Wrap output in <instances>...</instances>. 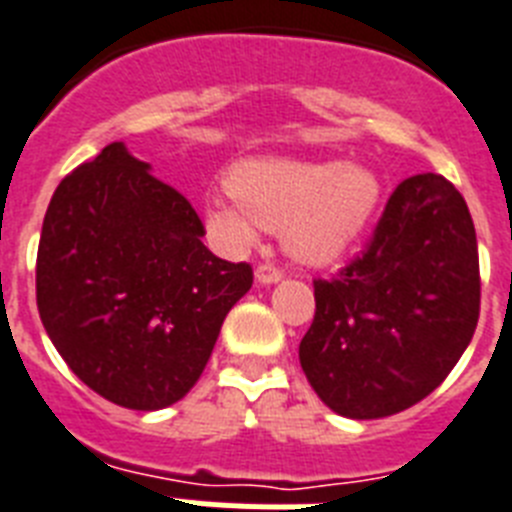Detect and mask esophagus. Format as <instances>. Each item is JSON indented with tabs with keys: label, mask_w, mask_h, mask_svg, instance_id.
Returning <instances> with one entry per match:
<instances>
[{
	"label": "esophagus",
	"mask_w": 512,
	"mask_h": 512,
	"mask_svg": "<svg viewBox=\"0 0 512 512\" xmlns=\"http://www.w3.org/2000/svg\"><path fill=\"white\" fill-rule=\"evenodd\" d=\"M255 278L260 283H276L283 278V270L276 263H260L255 270Z\"/></svg>",
	"instance_id": "1"
}]
</instances>
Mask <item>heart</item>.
I'll list each match as a JSON object with an SVG mask.
<instances>
[{"label": "heart", "mask_w": 512, "mask_h": 512, "mask_svg": "<svg viewBox=\"0 0 512 512\" xmlns=\"http://www.w3.org/2000/svg\"><path fill=\"white\" fill-rule=\"evenodd\" d=\"M236 205L213 203L210 231L226 247L255 242L257 226L283 229L291 252L309 263H328L362 236L380 203V182L364 166L263 158L229 174Z\"/></svg>", "instance_id": "obj_1"}]
</instances>
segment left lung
Instances as JSON below:
<instances>
[{
  "label": "left lung",
  "mask_w": 512,
  "mask_h": 512,
  "mask_svg": "<svg viewBox=\"0 0 512 512\" xmlns=\"http://www.w3.org/2000/svg\"><path fill=\"white\" fill-rule=\"evenodd\" d=\"M312 283L299 362L322 403L349 419L409 409L450 375L479 322L466 200L440 174L403 179L359 255Z\"/></svg>",
  "instance_id": "1"
}]
</instances>
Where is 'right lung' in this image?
Wrapping results in <instances>:
<instances>
[{
    "label": "right lung",
    "instance_id": "add662e5",
    "mask_svg": "<svg viewBox=\"0 0 512 512\" xmlns=\"http://www.w3.org/2000/svg\"><path fill=\"white\" fill-rule=\"evenodd\" d=\"M122 143L59 182L36 257V304L67 367L106 401L171 406L203 375L252 265L210 252L190 200Z\"/></svg>",
    "mask_w": 512,
    "mask_h": 512
}]
</instances>
